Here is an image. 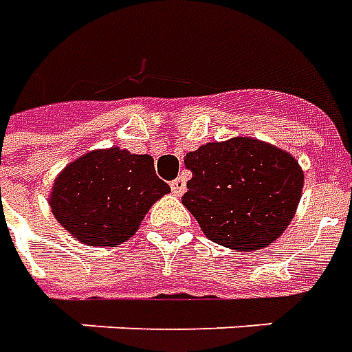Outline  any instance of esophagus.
Wrapping results in <instances>:
<instances>
[{
  "label": "esophagus",
  "mask_w": 352,
  "mask_h": 352,
  "mask_svg": "<svg viewBox=\"0 0 352 352\" xmlns=\"http://www.w3.org/2000/svg\"><path fill=\"white\" fill-rule=\"evenodd\" d=\"M184 190H186V181H184L183 177H177L175 181H171V192L175 196H183Z\"/></svg>",
  "instance_id": "obj_1"
}]
</instances>
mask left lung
Masks as SVG:
<instances>
[{
	"mask_svg": "<svg viewBox=\"0 0 352 352\" xmlns=\"http://www.w3.org/2000/svg\"><path fill=\"white\" fill-rule=\"evenodd\" d=\"M184 166L192 179L183 205L209 241L236 252L272 244L300 201L304 171L295 156L254 138L201 145Z\"/></svg>",
	"mask_w": 352,
	"mask_h": 352,
	"instance_id": "obj_1",
	"label": "left lung"
}]
</instances>
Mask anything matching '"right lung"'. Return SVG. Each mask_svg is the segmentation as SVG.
Masks as SVG:
<instances>
[{"mask_svg": "<svg viewBox=\"0 0 352 352\" xmlns=\"http://www.w3.org/2000/svg\"><path fill=\"white\" fill-rule=\"evenodd\" d=\"M168 192L153 156L111 147L70 162L56 177L50 207L76 241L110 248L129 241L153 203Z\"/></svg>", "mask_w": 352, "mask_h": 352, "instance_id": "add662e5", "label": "right lung"}]
</instances>
